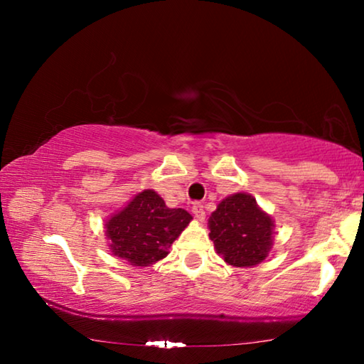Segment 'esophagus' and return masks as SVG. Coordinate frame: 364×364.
I'll use <instances>...</instances> for the list:
<instances>
[{
	"label": "esophagus",
	"mask_w": 364,
	"mask_h": 364,
	"mask_svg": "<svg viewBox=\"0 0 364 364\" xmlns=\"http://www.w3.org/2000/svg\"><path fill=\"white\" fill-rule=\"evenodd\" d=\"M193 213L199 221L205 220V210H204V205H202L200 202H196V204L193 205Z\"/></svg>",
	"instance_id": "34e87169"
}]
</instances>
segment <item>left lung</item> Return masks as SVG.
I'll return each mask as SVG.
<instances>
[{"label":"left lung","instance_id":"1","mask_svg":"<svg viewBox=\"0 0 364 364\" xmlns=\"http://www.w3.org/2000/svg\"><path fill=\"white\" fill-rule=\"evenodd\" d=\"M273 218L245 193L228 196L208 218L217 254L239 268L255 267L268 257L273 245Z\"/></svg>","mask_w":364,"mask_h":364}]
</instances>
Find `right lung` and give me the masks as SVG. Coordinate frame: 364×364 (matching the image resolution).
<instances>
[{
  "mask_svg": "<svg viewBox=\"0 0 364 364\" xmlns=\"http://www.w3.org/2000/svg\"><path fill=\"white\" fill-rule=\"evenodd\" d=\"M191 220L186 210L168 208L156 191L146 189L106 221L109 247L133 267H149L168 255Z\"/></svg>",
  "mask_w": 364,
  "mask_h": 364,
  "instance_id": "obj_1",
  "label": "right lung"
}]
</instances>
